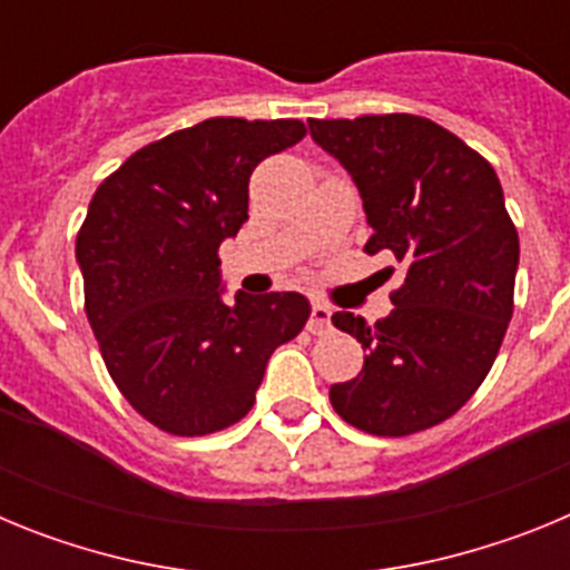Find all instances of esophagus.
I'll list each match as a JSON object with an SVG mask.
<instances>
[{
    "mask_svg": "<svg viewBox=\"0 0 570 570\" xmlns=\"http://www.w3.org/2000/svg\"><path fill=\"white\" fill-rule=\"evenodd\" d=\"M308 331L311 334H328L331 331V308L328 305H314L308 316Z\"/></svg>",
    "mask_w": 570,
    "mask_h": 570,
    "instance_id": "1",
    "label": "esophagus"
}]
</instances>
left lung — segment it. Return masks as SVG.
I'll return each instance as SVG.
<instances>
[{
	"label": "left lung",
	"mask_w": 570,
	"mask_h": 570,
	"mask_svg": "<svg viewBox=\"0 0 570 570\" xmlns=\"http://www.w3.org/2000/svg\"><path fill=\"white\" fill-rule=\"evenodd\" d=\"M322 150L360 188L367 254L405 268L394 311L334 325L367 351L360 376L331 385L347 425L407 436L454 416L482 385L513 314L520 236L491 165L460 136L411 114L308 119Z\"/></svg>",
	"instance_id": "obj_1"
}]
</instances>
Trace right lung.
<instances>
[{"label":"right lung","instance_id":"obj_1","mask_svg":"<svg viewBox=\"0 0 570 570\" xmlns=\"http://www.w3.org/2000/svg\"><path fill=\"white\" fill-rule=\"evenodd\" d=\"M305 136L299 119L216 116L145 145L105 179L77 236L85 314L125 400L176 436L254 407L265 365L311 316L308 299L225 302L219 245L248 219L256 165Z\"/></svg>","mask_w":570,"mask_h":570}]
</instances>
